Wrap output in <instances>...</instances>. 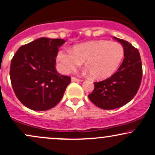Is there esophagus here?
Masks as SVG:
<instances>
[{
    "label": "esophagus",
    "instance_id": "esophagus-1",
    "mask_svg": "<svg viewBox=\"0 0 155 155\" xmlns=\"http://www.w3.org/2000/svg\"><path fill=\"white\" fill-rule=\"evenodd\" d=\"M72 81H73V82H79V81H81V80L79 79V78H78L72 77Z\"/></svg>",
    "mask_w": 155,
    "mask_h": 155
}]
</instances>
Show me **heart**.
Wrapping results in <instances>:
<instances>
[{
    "instance_id": "1",
    "label": "heart",
    "mask_w": 155,
    "mask_h": 155,
    "mask_svg": "<svg viewBox=\"0 0 155 155\" xmlns=\"http://www.w3.org/2000/svg\"><path fill=\"white\" fill-rule=\"evenodd\" d=\"M124 54L120 43L97 41L74 45L72 51L59 50L56 59L64 73L72 72L84 61L92 78L101 80L110 77L117 70Z\"/></svg>"
}]
</instances>
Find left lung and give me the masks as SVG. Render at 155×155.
Returning <instances> with one entry per match:
<instances>
[{
  "label": "left lung",
  "instance_id": "1",
  "mask_svg": "<svg viewBox=\"0 0 155 155\" xmlns=\"http://www.w3.org/2000/svg\"><path fill=\"white\" fill-rule=\"evenodd\" d=\"M124 48V59L111 77L94 82V89L88 95L96 106L104 110L123 107L131 100L139 91L142 79V64L139 51L128 42L114 38Z\"/></svg>",
  "mask_w": 155,
  "mask_h": 155
}]
</instances>
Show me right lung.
<instances>
[{
  "mask_svg": "<svg viewBox=\"0 0 155 155\" xmlns=\"http://www.w3.org/2000/svg\"><path fill=\"white\" fill-rule=\"evenodd\" d=\"M64 43L63 39L41 38L21 45L13 56L11 83L17 99L27 108L48 110L62 99L71 78L58 73L55 65Z\"/></svg>",
  "mask_w": 155,
  "mask_h": 155,
  "instance_id": "obj_1",
  "label": "right lung"
}]
</instances>
